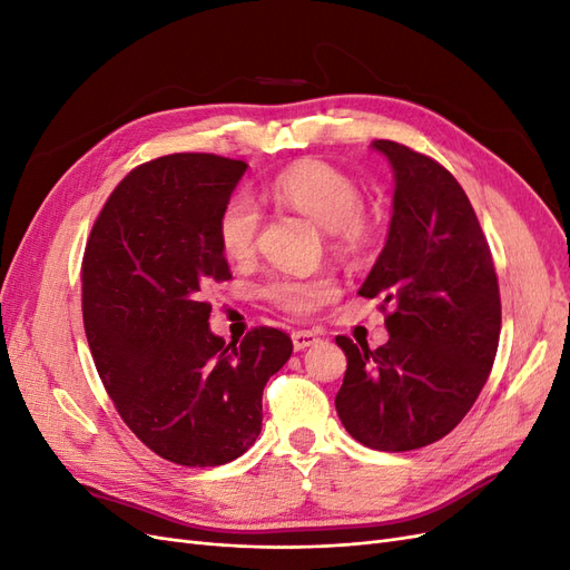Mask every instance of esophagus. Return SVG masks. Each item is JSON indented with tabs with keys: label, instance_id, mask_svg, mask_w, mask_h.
<instances>
[{
	"label": "esophagus",
	"instance_id": "obj_1",
	"mask_svg": "<svg viewBox=\"0 0 570 570\" xmlns=\"http://www.w3.org/2000/svg\"><path fill=\"white\" fill-rule=\"evenodd\" d=\"M318 342V333L314 331H295L292 333V344H295V352H304L306 347Z\"/></svg>",
	"mask_w": 570,
	"mask_h": 570
}]
</instances>
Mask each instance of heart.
Returning a JSON list of instances; mask_svg holds the SVG:
<instances>
[{
    "mask_svg": "<svg viewBox=\"0 0 570 570\" xmlns=\"http://www.w3.org/2000/svg\"><path fill=\"white\" fill-rule=\"evenodd\" d=\"M271 195L289 209L312 218L323 230H331L333 245L342 254H356L371 243L373 228L361 216V189L342 174L340 168L318 161L302 159L281 170L271 183ZM262 212L247 193L233 195L218 214L216 233L226 256L243 262L256 247ZM268 297L287 312L306 314L337 295L335 281L316 278H278L268 285Z\"/></svg>",
    "mask_w": 570,
    "mask_h": 570,
    "instance_id": "b5f03b06",
    "label": "heart"
}]
</instances>
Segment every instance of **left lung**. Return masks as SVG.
<instances>
[{
  "mask_svg": "<svg viewBox=\"0 0 570 570\" xmlns=\"http://www.w3.org/2000/svg\"><path fill=\"white\" fill-rule=\"evenodd\" d=\"M371 147L394 174L385 247L358 287L381 297L387 344L337 335L347 373L335 409L347 433L377 452L442 440L475 404L494 364L502 302L488 239L450 170L392 140Z\"/></svg>",
  "mask_w": 570,
  "mask_h": 570,
  "instance_id": "8db88e82",
  "label": "left lung"
}]
</instances>
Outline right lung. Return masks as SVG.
I'll list each match as a JSON object with an SVG mask.
<instances>
[{
  "mask_svg": "<svg viewBox=\"0 0 570 570\" xmlns=\"http://www.w3.org/2000/svg\"><path fill=\"white\" fill-rule=\"evenodd\" d=\"M249 166L170 154L118 183L82 256V321L120 419L154 454L223 465L262 433V394L292 354L275 327L212 333L204 287L230 281L216 220Z\"/></svg>",
  "mask_w": 570,
  "mask_h": 570,
  "instance_id": "obj_1",
  "label": "right lung"
}]
</instances>
